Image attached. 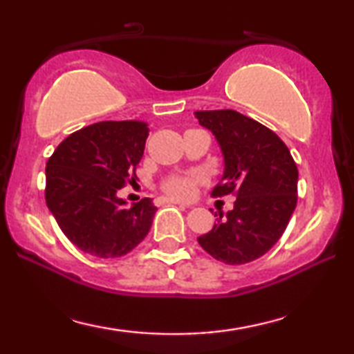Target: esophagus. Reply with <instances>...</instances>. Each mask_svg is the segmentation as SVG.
I'll list each match as a JSON object with an SVG mask.
<instances>
[{"mask_svg":"<svg viewBox=\"0 0 354 354\" xmlns=\"http://www.w3.org/2000/svg\"><path fill=\"white\" fill-rule=\"evenodd\" d=\"M156 205L158 206H164V205H180V206H185V207H192L190 205H185V203L178 201V200H174V198H166V196H159L156 200Z\"/></svg>","mask_w":354,"mask_h":354,"instance_id":"1","label":"esophagus"}]
</instances>
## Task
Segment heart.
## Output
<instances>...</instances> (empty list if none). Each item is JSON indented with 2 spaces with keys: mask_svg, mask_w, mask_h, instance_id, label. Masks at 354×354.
I'll list each match as a JSON object with an SVG mask.
<instances>
[{
  "mask_svg": "<svg viewBox=\"0 0 354 354\" xmlns=\"http://www.w3.org/2000/svg\"><path fill=\"white\" fill-rule=\"evenodd\" d=\"M201 182V176L196 172L185 174V176H172L164 180L162 190L167 195L176 198H190L195 192V187Z\"/></svg>",
  "mask_w": 354,
  "mask_h": 354,
  "instance_id": "obj_1",
  "label": "heart"
}]
</instances>
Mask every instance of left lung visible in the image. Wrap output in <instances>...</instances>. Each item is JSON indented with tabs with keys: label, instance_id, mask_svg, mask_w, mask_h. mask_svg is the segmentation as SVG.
<instances>
[{
	"label": "left lung",
	"instance_id": "1",
	"mask_svg": "<svg viewBox=\"0 0 354 354\" xmlns=\"http://www.w3.org/2000/svg\"><path fill=\"white\" fill-rule=\"evenodd\" d=\"M224 156V176L212 196L235 195L198 243L225 264H246L268 253L287 229L298 200V167L272 130L234 109L196 111Z\"/></svg>",
	"mask_w": 354,
	"mask_h": 354
}]
</instances>
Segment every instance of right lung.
<instances>
[{
  "label": "right lung",
  "mask_w": 354,
  "mask_h": 354,
  "mask_svg": "<svg viewBox=\"0 0 354 354\" xmlns=\"http://www.w3.org/2000/svg\"><path fill=\"white\" fill-rule=\"evenodd\" d=\"M142 120H104L71 133L46 162L45 200L67 239L96 258H119L151 229L158 207H127L118 192L137 177L148 138Z\"/></svg>",
  "instance_id": "add662e5"
}]
</instances>
